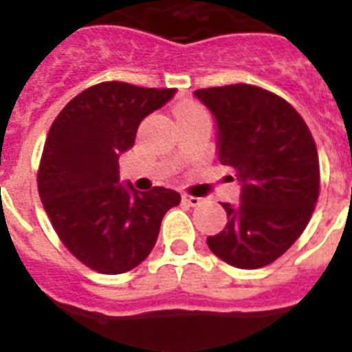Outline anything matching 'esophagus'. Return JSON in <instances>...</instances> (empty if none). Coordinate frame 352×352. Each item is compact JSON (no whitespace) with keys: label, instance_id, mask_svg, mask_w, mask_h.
<instances>
[{"label":"esophagus","instance_id":"esophagus-1","mask_svg":"<svg viewBox=\"0 0 352 352\" xmlns=\"http://www.w3.org/2000/svg\"><path fill=\"white\" fill-rule=\"evenodd\" d=\"M183 202L188 206H192V208H199V206L204 204V199L192 197V195H183Z\"/></svg>","mask_w":352,"mask_h":352}]
</instances>
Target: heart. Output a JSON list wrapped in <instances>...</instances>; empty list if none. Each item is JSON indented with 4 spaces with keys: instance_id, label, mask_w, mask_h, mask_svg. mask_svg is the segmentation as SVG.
<instances>
[{
    "instance_id": "heart-1",
    "label": "heart",
    "mask_w": 352,
    "mask_h": 352,
    "mask_svg": "<svg viewBox=\"0 0 352 352\" xmlns=\"http://www.w3.org/2000/svg\"><path fill=\"white\" fill-rule=\"evenodd\" d=\"M199 109H202V108H199L197 104H182L176 108V117L182 118V117H185V115H190V113L199 111Z\"/></svg>"
}]
</instances>
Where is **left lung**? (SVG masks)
<instances>
[{"label": "left lung", "instance_id": "8db88e82", "mask_svg": "<svg viewBox=\"0 0 352 352\" xmlns=\"http://www.w3.org/2000/svg\"><path fill=\"white\" fill-rule=\"evenodd\" d=\"M218 127L216 153L234 169L241 202H223L228 223L208 237L218 258L237 269H260L292 248L311 220L319 195L312 134L289 102L248 83L199 89Z\"/></svg>", "mask_w": 352, "mask_h": 352}]
</instances>
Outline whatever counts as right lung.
<instances>
[{"instance_id":"add662e5","label":"right lung","mask_w":352,"mask_h":352,"mask_svg":"<svg viewBox=\"0 0 352 352\" xmlns=\"http://www.w3.org/2000/svg\"><path fill=\"white\" fill-rule=\"evenodd\" d=\"M176 89L104 82L71 99L52 124L38 169L41 204L64 246L101 274H122L153 250L162 218L182 197L122 185L118 157L134 146L141 120Z\"/></svg>"}]
</instances>
